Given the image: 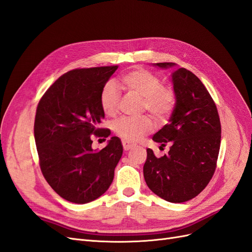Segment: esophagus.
<instances>
[{
    "label": "esophagus",
    "instance_id": "obj_1",
    "mask_svg": "<svg viewBox=\"0 0 252 252\" xmlns=\"http://www.w3.org/2000/svg\"><path fill=\"white\" fill-rule=\"evenodd\" d=\"M122 144H123V148H124V150H129V149H131L133 146H134V144L133 143H131V142H129V141H127V140H122Z\"/></svg>",
    "mask_w": 252,
    "mask_h": 252
}]
</instances>
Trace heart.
<instances>
[{
  "label": "heart",
  "mask_w": 252,
  "mask_h": 252,
  "mask_svg": "<svg viewBox=\"0 0 252 252\" xmlns=\"http://www.w3.org/2000/svg\"><path fill=\"white\" fill-rule=\"evenodd\" d=\"M121 83L125 89L143 98V109L148 110L158 120L169 116L174 105L173 91L163 86L155 73L146 69H132L121 77ZM121 94L119 88L109 82L101 93V108L106 116H112L118 108ZM154 123L148 116L141 118H120L113 123V130L122 138L134 141L149 133Z\"/></svg>",
  "instance_id": "1"
}]
</instances>
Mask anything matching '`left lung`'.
<instances>
[{
  "label": "left lung",
  "instance_id": "obj_1",
  "mask_svg": "<svg viewBox=\"0 0 252 252\" xmlns=\"http://www.w3.org/2000/svg\"><path fill=\"white\" fill-rule=\"evenodd\" d=\"M154 66L172 69L175 96L169 124L152 140L165 146L168 154L157 158L150 148L143 172L152 192L170 203L193 199L207 186L215 173L220 145V123L217 106L201 80L174 63Z\"/></svg>",
  "mask_w": 252,
  "mask_h": 252
}]
</instances>
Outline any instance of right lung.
Returning <instances> with one entry per match:
<instances>
[{"instance_id":"add662e5","label":"right lung","mask_w":252,"mask_h":252,"mask_svg":"<svg viewBox=\"0 0 252 252\" xmlns=\"http://www.w3.org/2000/svg\"><path fill=\"white\" fill-rule=\"evenodd\" d=\"M118 66L73 69L60 77L39 102L34 140L41 170L51 188L66 201L86 204L107 191L123 155L118 136L102 150L91 135L107 138L100 128L105 114L101 93Z\"/></svg>"}]
</instances>
